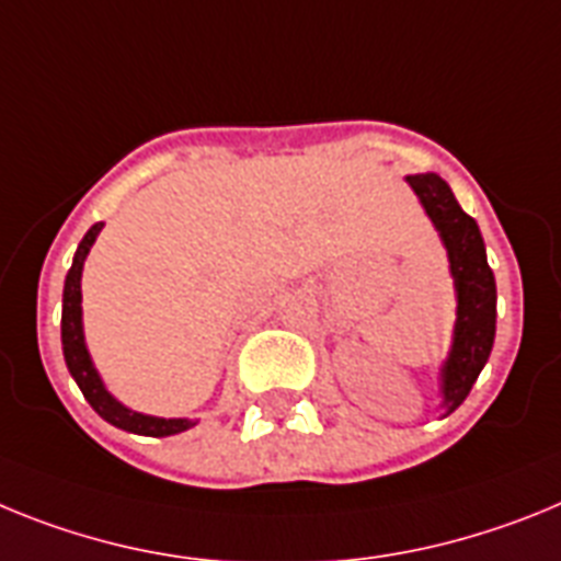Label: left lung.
<instances>
[{
  "label": "left lung",
  "instance_id": "1",
  "mask_svg": "<svg viewBox=\"0 0 561 561\" xmlns=\"http://www.w3.org/2000/svg\"><path fill=\"white\" fill-rule=\"evenodd\" d=\"M407 183L415 188L435 222L446 253H449L451 279L457 290V321L449 358L440 369V392L446 415H451L474 387L477 375L489 362L496 330V285L485 260L480 228L462 211L449 183L437 174H409Z\"/></svg>",
  "mask_w": 561,
  "mask_h": 561
}]
</instances>
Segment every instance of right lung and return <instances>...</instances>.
<instances>
[{
    "mask_svg": "<svg viewBox=\"0 0 561 561\" xmlns=\"http://www.w3.org/2000/svg\"><path fill=\"white\" fill-rule=\"evenodd\" d=\"M101 228H104V222H95V226L84 233V240L78 242V251L76 256H72V267L67 271L65 279V299H61V344H65L67 369H70V375L76 378L78 389H81L87 401H90V407L95 409L106 423H112V426L149 437L180 435V432L192 428L194 421H186V417H152L126 409L124 403L115 401V398L106 392L99 369H95L90 353H87L84 324H81V271H84L87 253H90L92 242H95V237L101 233Z\"/></svg>",
    "mask_w": 561,
    "mask_h": 561,
    "instance_id": "right-lung-1",
    "label": "right lung"
}]
</instances>
